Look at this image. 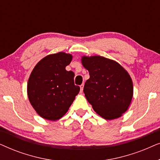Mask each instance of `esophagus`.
I'll return each instance as SVG.
<instances>
[{
  "label": "esophagus",
  "mask_w": 160,
  "mask_h": 160,
  "mask_svg": "<svg viewBox=\"0 0 160 160\" xmlns=\"http://www.w3.org/2000/svg\"><path fill=\"white\" fill-rule=\"evenodd\" d=\"M84 84H82V85H80V89H81V92L83 91V89H84Z\"/></svg>",
  "instance_id": "34e87169"
}]
</instances>
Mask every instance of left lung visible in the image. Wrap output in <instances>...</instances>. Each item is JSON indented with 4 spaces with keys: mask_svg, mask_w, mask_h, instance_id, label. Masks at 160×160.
<instances>
[{
    "mask_svg": "<svg viewBox=\"0 0 160 160\" xmlns=\"http://www.w3.org/2000/svg\"><path fill=\"white\" fill-rule=\"evenodd\" d=\"M82 63L89 73L84 92L94 111L107 120L122 117L133 96L128 72L116 61L101 56H83Z\"/></svg>",
    "mask_w": 160,
    "mask_h": 160,
    "instance_id": "8db88e82",
    "label": "left lung"
}]
</instances>
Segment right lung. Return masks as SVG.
Returning a JSON list of instances; mask_svg holds the SVG:
<instances>
[{
    "label": "right lung",
    "mask_w": 160,
    "mask_h": 160,
    "mask_svg": "<svg viewBox=\"0 0 160 160\" xmlns=\"http://www.w3.org/2000/svg\"><path fill=\"white\" fill-rule=\"evenodd\" d=\"M73 56L65 52L49 54L34 67L28 82L30 104L41 117L51 121L62 118L68 112L80 87L74 84L73 71L65 67Z\"/></svg>",
    "instance_id": "obj_1"
}]
</instances>
